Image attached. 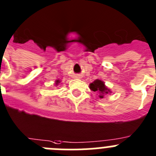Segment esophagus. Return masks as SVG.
<instances>
[{"instance_id": "1", "label": "esophagus", "mask_w": 156, "mask_h": 156, "mask_svg": "<svg viewBox=\"0 0 156 156\" xmlns=\"http://www.w3.org/2000/svg\"><path fill=\"white\" fill-rule=\"evenodd\" d=\"M76 77H77V78H80V76H77Z\"/></svg>"}]
</instances>
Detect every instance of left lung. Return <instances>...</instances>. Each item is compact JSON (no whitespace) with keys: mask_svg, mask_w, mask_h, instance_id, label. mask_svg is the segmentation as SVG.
<instances>
[{"mask_svg":"<svg viewBox=\"0 0 156 156\" xmlns=\"http://www.w3.org/2000/svg\"><path fill=\"white\" fill-rule=\"evenodd\" d=\"M90 88L91 90L94 92H98L100 94V98H104V94H107L110 93L111 91L106 87V86L104 85V83L100 80H96L94 82L90 84Z\"/></svg>","mask_w":156,"mask_h":156,"instance_id":"left-lung-1","label":"left lung"}]
</instances>
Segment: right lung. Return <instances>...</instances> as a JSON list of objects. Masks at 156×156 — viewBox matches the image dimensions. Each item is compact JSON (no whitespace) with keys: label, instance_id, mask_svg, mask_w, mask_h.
<instances>
[{"label":"right lung","instance_id":"obj_1","mask_svg":"<svg viewBox=\"0 0 156 156\" xmlns=\"http://www.w3.org/2000/svg\"><path fill=\"white\" fill-rule=\"evenodd\" d=\"M58 83H59V81H58V80H56V84H58Z\"/></svg>","mask_w":156,"mask_h":156}]
</instances>
